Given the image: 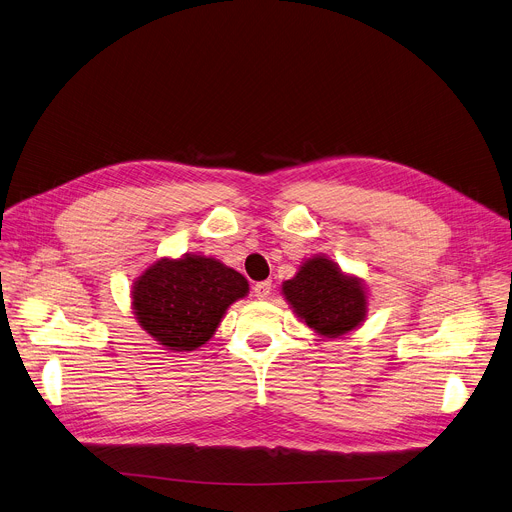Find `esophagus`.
Here are the masks:
<instances>
[{
	"label": "esophagus",
	"mask_w": 512,
	"mask_h": 512,
	"mask_svg": "<svg viewBox=\"0 0 512 512\" xmlns=\"http://www.w3.org/2000/svg\"><path fill=\"white\" fill-rule=\"evenodd\" d=\"M253 294L257 300H265L271 294V282H259L253 286Z\"/></svg>",
	"instance_id": "obj_1"
}]
</instances>
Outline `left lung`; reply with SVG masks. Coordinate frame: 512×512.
Here are the masks:
<instances>
[{"instance_id": "obj_1", "label": "left lung", "mask_w": 512, "mask_h": 512, "mask_svg": "<svg viewBox=\"0 0 512 512\" xmlns=\"http://www.w3.org/2000/svg\"><path fill=\"white\" fill-rule=\"evenodd\" d=\"M282 292L302 322L322 337L337 339L365 320L367 296L361 280L345 275L324 255L308 259L282 284Z\"/></svg>"}]
</instances>
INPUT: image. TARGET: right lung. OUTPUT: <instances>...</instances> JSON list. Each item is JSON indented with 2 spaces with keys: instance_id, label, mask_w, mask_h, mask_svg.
Segmentation results:
<instances>
[{
  "instance_id": "1",
  "label": "right lung",
  "mask_w": 512,
  "mask_h": 512,
  "mask_svg": "<svg viewBox=\"0 0 512 512\" xmlns=\"http://www.w3.org/2000/svg\"><path fill=\"white\" fill-rule=\"evenodd\" d=\"M245 277L214 257L183 255L153 263L132 286V308L141 327L169 351L202 347L226 312L245 298Z\"/></svg>"
}]
</instances>
